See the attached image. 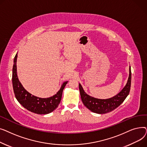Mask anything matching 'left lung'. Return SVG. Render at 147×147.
<instances>
[{"instance_id":"1","label":"left lung","mask_w":147,"mask_h":147,"mask_svg":"<svg viewBox=\"0 0 147 147\" xmlns=\"http://www.w3.org/2000/svg\"><path fill=\"white\" fill-rule=\"evenodd\" d=\"M131 85V69L129 67V76L125 86L115 96L109 99H101L88 95L79 83V90L82 101L86 108L91 111L98 114H105L112 111L117 108L129 94Z\"/></svg>"}]
</instances>
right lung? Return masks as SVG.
<instances>
[{
	"mask_svg": "<svg viewBox=\"0 0 147 147\" xmlns=\"http://www.w3.org/2000/svg\"><path fill=\"white\" fill-rule=\"evenodd\" d=\"M17 53L13 59L12 79L15 98L23 107L32 113L38 114H46L52 112L60 103L63 89L68 82H64L57 94L51 97L42 98L35 96L27 92L19 81L17 72Z\"/></svg>",
	"mask_w": 147,
	"mask_h": 147,
	"instance_id": "right-lung-1",
	"label": "right lung"
}]
</instances>
